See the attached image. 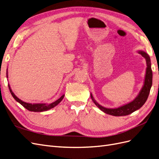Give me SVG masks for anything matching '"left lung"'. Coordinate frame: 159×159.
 I'll list each match as a JSON object with an SVG mask.
<instances>
[{
  "mask_svg": "<svg viewBox=\"0 0 159 159\" xmlns=\"http://www.w3.org/2000/svg\"><path fill=\"white\" fill-rule=\"evenodd\" d=\"M139 54H141L143 57H145L147 64L146 72L145 76V80H144L143 85L139 91V93L137 97L134 98L132 102H129L127 104L121 105L117 108H106L103 107L102 105H99L95 99L93 98L92 93H91V98L93 100V103L95 104L100 110H102L103 112L113 115V116H125V115H128L133 113L135 111L140 109L143 105L145 104L146 101L148 97L149 93L151 88L152 84V71L151 70V58L143 50L137 51Z\"/></svg>",
  "mask_w": 159,
  "mask_h": 159,
  "instance_id": "8db88e82",
  "label": "left lung"
}]
</instances>
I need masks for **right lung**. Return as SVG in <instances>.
Here are the masks:
<instances>
[{"mask_svg": "<svg viewBox=\"0 0 159 159\" xmlns=\"http://www.w3.org/2000/svg\"><path fill=\"white\" fill-rule=\"evenodd\" d=\"M7 78H8V69L7 70ZM8 88L9 90H10V92L11 95H12L13 98L15 99L17 102H18L20 104H21L22 106L28 109L30 111H34V112H42V111H48L49 109H51L52 108H54L56 107V105H58L62 99L64 98V95H63L60 97L58 99H57L54 102H52L51 103H26L23 102L22 100L18 98H17V96L13 93L12 90L11 88L10 84H8Z\"/></svg>", "mask_w": 159, "mask_h": 159, "instance_id": "1", "label": "right lung"}]
</instances>
